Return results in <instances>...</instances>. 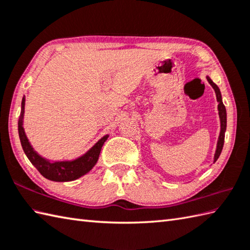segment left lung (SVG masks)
I'll return each mask as SVG.
<instances>
[{"label":"left lung","instance_id":"obj_1","mask_svg":"<svg viewBox=\"0 0 250 250\" xmlns=\"http://www.w3.org/2000/svg\"><path fill=\"white\" fill-rule=\"evenodd\" d=\"M207 82L209 83V84L213 89L215 90V93H216V98H217V102H218V115H219V119H220V133L218 136V141H217V146H216V151H215V155H214V163L217 161V159L219 158L221 150H222V147H224V143H225V133H226V130H227V110L224 103H222V98H221V92L218 88V86L211 81V79L206 76Z\"/></svg>","mask_w":250,"mask_h":250}]
</instances>
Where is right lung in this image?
Returning <instances> with one entry per match:
<instances>
[{
	"mask_svg": "<svg viewBox=\"0 0 250 250\" xmlns=\"http://www.w3.org/2000/svg\"><path fill=\"white\" fill-rule=\"evenodd\" d=\"M24 105L25 97L22 98V102H21V113L18 121L19 139L25 156L37 168V171L45 178L52 180V182H72V180L78 179L91 171L92 167L98 162L101 149H102V146L106 140L108 139V134L104 135L87 152H84L83 155L76 159L61 161L48 160V159L42 157L39 152L34 150L28 137H26L23 128Z\"/></svg>",
	"mask_w": 250,
	"mask_h": 250,
	"instance_id": "obj_1",
	"label": "right lung"
}]
</instances>
